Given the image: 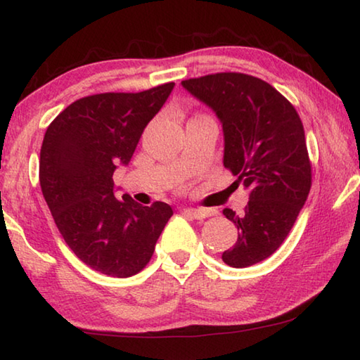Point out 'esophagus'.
Instances as JSON below:
<instances>
[{
	"instance_id": "1",
	"label": "esophagus",
	"mask_w": 360,
	"mask_h": 360,
	"mask_svg": "<svg viewBox=\"0 0 360 360\" xmlns=\"http://www.w3.org/2000/svg\"><path fill=\"white\" fill-rule=\"evenodd\" d=\"M184 213L189 214L193 219H205L213 214V211L205 210V208H184Z\"/></svg>"
}]
</instances>
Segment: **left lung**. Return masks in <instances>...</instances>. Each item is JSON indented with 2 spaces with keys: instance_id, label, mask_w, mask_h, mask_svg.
I'll use <instances>...</instances> for the list:
<instances>
[{
  "instance_id": "left-lung-1",
  "label": "left lung",
  "mask_w": 360,
  "mask_h": 360,
  "mask_svg": "<svg viewBox=\"0 0 360 360\" xmlns=\"http://www.w3.org/2000/svg\"><path fill=\"white\" fill-rule=\"evenodd\" d=\"M182 88L216 113L224 134L222 163L248 191L243 213H222L238 231L222 253L232 267L269 258L292 231L311 189L304 128L295 107L269 83L245 73H214Z\"/></svg>"
}]
</instances>
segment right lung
I'll use <instances>...</instances> for the list:
<instances>
[{
    "label": "right lung",
    "mask_w": 360,
    "mask_h": 360,
    "mask_svg": "<svg viewBox=\"0 0 360 360\" xmlns=\"http://www.w3.org/2000/svg\"><path fill=\"white\" fill-rule=\"evenodd\" d=\"M174 83L142 93H104L78 99L49 124L39 152V184L57 229L84 264L112 277H131L150 261L168 203L142 207L115 197L112 176L127 167L147 123Z\"/></svg>",
    "instance_id": "1"
}]
</instances>
